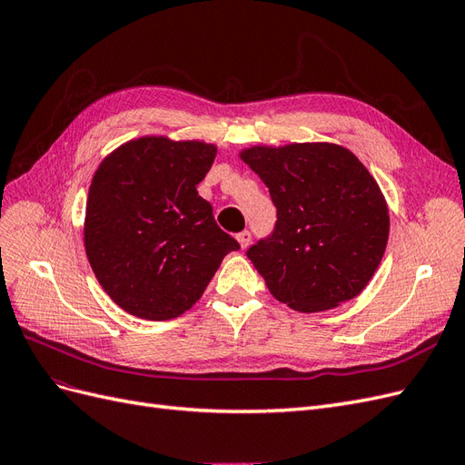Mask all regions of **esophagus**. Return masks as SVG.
<instances>
[{
    "instance_id": "esophagus-1",
    "label": "esophagus",
    "mask_w": 465,
    "mask_h": 465,
    "mask_svg": "<svg viewBox=\"0 0 465 465\" xmlns=\"http://www.w3.org/2000/svg\"><path fill=\"white\" fill-rule=\"evenodd\" d=\"M236 241H238V244H241V248H248L250 242H252V232H250V231L238 232V234H236Z\"/></svg>"
}]
</instances>
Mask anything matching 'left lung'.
<instances>
[{
    "label": "left lung",
    "instance_id": "8db88e82",
    "mask_svg": "<svg viewBox=\"0 0 465 465\" xmlns=\"http://www.w3.org/2000/svg\"><path fill=\"white\" fill-rule=\"evenodd\" d=\"M242 161L270 188L273 231L246 256L273 297L299 312L355 299L384 256L390 217L367 168L345 147H252Z\"/></svg>",
    "mask_w": 465,
    "mask_h": 465
}]
</instances>
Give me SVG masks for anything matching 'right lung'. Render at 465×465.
<instances>
[{
    "label": "right lung",
    "mask_w": 465,
    "mask_h": 465,
    "mask_svg": "<svg viewBox=\"0 0 465 465\" xmlns=\"http://www.w3.org/2000/svg\"><path fill=\"white\" fill-rule=\"evenodd\" d=\"M215 145L142 137L101 163L89 188L85 250L125 312L171 320L200 301L223 258L241 248L195 186Z\"/></svg>",
    "instance_id": "add662e5"
}]
</instances>
